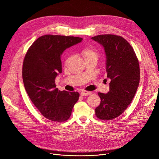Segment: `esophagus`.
Returning a JSON list of instances; mask_svg holds the SVG:
<instances>
[{
    "instance_id": "1",
    "label": "esophagus",
    "mask_w": 159,
    "mask_h": 159,
    "mask_svg": "<svg viewBox=\"0 0 159 159\" xmlns=\"http://www.w3.org/2000/svg\"><path fill=\"white\" fill-rule=\"evenodd\" d=\"M91 94H92V92L91 91H81V95L82 96H88V95H90Z\"/></svg>"
}]
</instances>
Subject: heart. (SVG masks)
<instances>
[{"label": "heart", "instance_id": "heart-1", "mask_svg": "<svg viewBox=\"0 0 159 159\" xmlns=\"http://www.w3.org/2000/svg\"><path fill=\"white\" fill-rule=\"evenodd\" d=\"M81 54L83 55L85 60L88 58H95L98 59L99 56V52L94 47L90 45H85L81 48ZM71 59V56L70 55H67L65 57V64H68Z\"/></svg>", "mask_w": 159, "mask_h": 159}]
</instances>
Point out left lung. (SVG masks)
I'll use <instances>...</instances> for the list:
<instances>
[{
	"mask_svg": "<svg viewBox=\"0 0 159 159\" xmlns=\"http://www.w3.org/2000/svg\"><path fill=\"white\" fill-rule=\"evenodd\" d=\"M91 39L104 48L107 77L111 80L109 92L98 93L101 103L95 108V115L101 120H112L124 112L135 95L140 80L139 60L133 47L121 36L101 34Z\"/></svg>",
	"mask_w": 159,
	"mask_h": 159,
	"instance_id": "1",
	"label": "left lung"
}]
</instances>
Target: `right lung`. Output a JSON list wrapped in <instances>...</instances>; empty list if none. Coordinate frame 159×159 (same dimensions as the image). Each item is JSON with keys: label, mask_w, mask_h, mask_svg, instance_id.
Instances as JSON below:
<instances>
[{"label": "right lung", "mask_w": 159, "mask_h": 159, "mask_svg": "<svg viewBox=\"0 0 159 159\" xmlns=\"http://www.w3.org/2000/svg\"><path fill=\"white\" fill-rule=\"evenodd\" d=\"M82 40L74 36H42L33 42L24 59L22 79L26 92L40 113L52 121H67L79 99L78 92L58 90L55 79L62 72V52Z\"/></svg>", "instance_id": "1"}]
</instances>
